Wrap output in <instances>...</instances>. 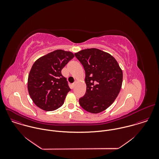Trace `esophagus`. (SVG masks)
<instances>
[{"label":"esophagus","instance_id":"1","mask_svg":"<svg viewBox=\"0 0 159 159\" xmlns=\"http://www.w3.org/2000/svg\"><path fill=\"white\" fill-rule=\"evenodd\" d=\"M75 85H76V82H75L74 83H73V84H72V88H73V89L75 88Z\"/></svg>","mask_w":159,"mask_h":159}]
</instances>
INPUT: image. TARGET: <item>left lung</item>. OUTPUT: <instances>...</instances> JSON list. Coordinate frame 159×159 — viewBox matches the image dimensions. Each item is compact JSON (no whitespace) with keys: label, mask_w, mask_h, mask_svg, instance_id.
Listing matches in <instances>:
<instances>
[{"label":"left lung","mask_w":159,"mask_h":159,"mask_svg":"<svg viewBox=\"0 0 159 159\" xmlns=\"http://www.w3.org/2000/svg\"><path fill=\"white\" fill-rule=\"evenodd\" d=\"M85 70L86 92L79 99L80 105L91 113L107 109L117 97L123 73L111 54L97 48L81 50L75 54Z\"/></svg>","instance_id":"obj_1"}]
</instances>
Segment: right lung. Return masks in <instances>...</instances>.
Returning a JSON list of instances; mask_svg holds the SVG:
<instances>
[{"mask_svg":"<svg viewBox=\"0 0 159 159\" xmlns=\"http://www.w3.org/2000/svg\"><path fill=\"white\" fill-rule=\"evenodd\" d=\"M74 57L70 51L55 50L38 59L29 72V93L40 108L54 111L60 108L70 89L61 70Z\"/></svg>","mask_w":159,"mask_h":159,"instance_id":"add662e5","label":"right lung"}]
</instances>
